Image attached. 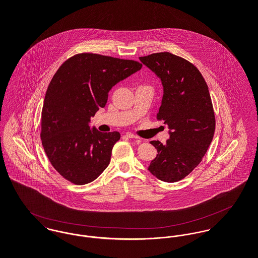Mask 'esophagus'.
<instances>
[{
    "label": "esophagus",
    "instance_id": "obj_1",
    "mask_svg": "<svg viewBox=\"0 0 258 258\" xmlns=\"http://www.w3.org/2000/svg\"><path fill=\"white\" fill-rule=\"evenodd\" d=\"M127 138H130V139H138L139 137H137L136 135H134V134H132V133H126V135H125Z\"/></svg>",
    "mask_w": 258,
    "mask_h": 258
}]
</instances>
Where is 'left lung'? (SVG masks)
<instances>
[{
    "mask_svg": "<svg viewBox=\"0 0 258 258\" xmlns=\"http://www.w3.org/2000/svg\"><path fill=\"white\" fill-rule=\"evenodd\" d=\"M139 58L162 81L157 120L170 129L165 145L150 142L158 154L148 170L163 182L175 183L202 162L213 141L216 118L209 87L200 71L181 56L165 51Z\"/></svg>",
    "mask_w": 258,
    "mask_h": 258,
    "instance_id": "1",
    "label": "left lung"
}]
</instances>
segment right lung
Wrapping results in <instances>:
<instances>
[{
    "mask_svg": "<svg viewBox=\"0 0 258 258\" xmlns=\"http://www.w3.org/2000/svg\"><path fill=\"white\" fill-rule=\"evenodd\" d=\"M142 64L97 53H78L66 60L47 87L41 110L40 139L57 173L74 184L94 181L110 163L119 132L89 127L108 92Z\"/></svg>",
    "mask_w": 258,
    "mask_h": 258,
    "instance_id": "1",
    "label": "right lung"
}]
</instances>
